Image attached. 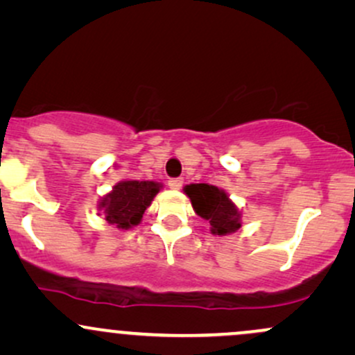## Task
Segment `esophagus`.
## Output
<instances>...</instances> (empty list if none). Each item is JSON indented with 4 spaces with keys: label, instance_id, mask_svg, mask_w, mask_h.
<instances>
[{
    "label": "esophagus",
    "instance_id": "1",
    "mask_svg": "<svg viewBox=\"0 0 355 355\" xmlns=\"http://www.w3.org/2000/svg\"><path fill=\"white\" fill-rule=\"evenodd\" d=\"M168 187L172 190H180L183 187V178H170Z\"/></svg>",
    "mask_w": 355,
    "mask_h": 355
}]
</instances>
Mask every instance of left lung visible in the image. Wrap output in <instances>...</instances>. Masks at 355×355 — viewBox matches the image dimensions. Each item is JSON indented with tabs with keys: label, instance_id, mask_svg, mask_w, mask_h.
I'll return each instance as SVG.
<instances>
[{
	"label": "left lung",
	"instance_id": "1",
	"mask_svg": "<svg viewBox=\"0 0 355 355\" xmlns=\"http://www.w3.org/2000/svg\"><path fill=\"white\" fill-rule=\"evenodd\" d=\"M198 217L210 223L214 235H230L242 227V211L230 200L225 190L209 183H190L183 187Z\"/></svg>",
	"mask_w": 355,
	"mask_h": 355
}]
</instances>
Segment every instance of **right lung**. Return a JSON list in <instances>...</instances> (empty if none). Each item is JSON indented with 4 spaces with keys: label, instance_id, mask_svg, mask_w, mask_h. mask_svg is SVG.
Listing matches in <instances>:
<instances>
[{
    "label": "right lung",
    "instance_id": "1",
    "mask_svg": "<svg viewBox=\"0 0 355 355\" xmlns=\"http://www.w3.org/2000/svg\"><path fill=\"white\" fill-rule=\"evenodd\" d=\"M162 183L150 180L118 182L112 191L100 198L98 210L110 225L128 230L141 222L145 210L152 205L155 195L162 190Z\"/></svg>",
    "mask_w": 355,
    "mask_h": 355
}]
</instances>
